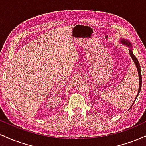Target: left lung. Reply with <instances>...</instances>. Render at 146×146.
Here are the masks:
<instances>
[{"label":"left lung","instance_id":"1","mask_svg":"<svg viewBox=\"0 0 146 146\" xmlns=\"http://www.w3.org/2000/svg\"><path fill=\"white\" fill-rule=\"evenodd\" d=\"M119 41H120V42L121 43V44L125 45V46H128V47L129 48L128 51H129V53H130V57H131L132 60H133L134 63H135V65H136V67L137 68V71H138L139 82V90H138V93H137V95L136 98H135V101L133 102V103H132V106H130V108H131V107L132 106V105H133V104L135 103V100H136L137 96H138L139 94L140 90H141V88L142 77H141V67H140V65H139V63L138 60H137V58L135 56V55L133 54V52H132V44H131V43H130V42H129L128 40H126V39H120ZM130 108H129V109H130Z\"/></svg>","mask_w":146,"mask_h":146}]
</instances>
